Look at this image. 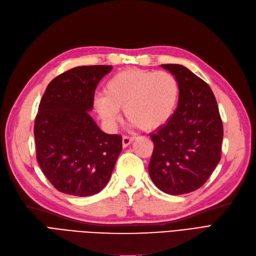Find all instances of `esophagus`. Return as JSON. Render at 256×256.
Segmentation results:
<instances>
[{
	"label": "esophagus",
	"instance_id": "34e87169",
	"mask_svg": "<svg viewBox=\"0 0 256 256\" xmlns=\"http://www.w3.org/2000/svg\"><path fill=\"white\" fill-rule=\"evenodd\" d=\"M134 136H122V147L126 148L127 146H129L132 142H134Z\"/></svg>",
	"mask_w": 256,
	"mask_h": 256
}]
</instances>
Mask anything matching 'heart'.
Wrapping results in <instances>:
<instances>
[{
    "instance_id": "b5f03b06",
    "label": "heart",
    "mask_w": 256,
    "mask_h": 256,
    "mask_svg": "<svg viewBox=\"0 0 256 256\" xmlns=\"http://www.w3.org/2000/svg\"><path fill=\"white\" fill-rule=\"evenodd\" d=\"M178 98L180 84L172 74L132 68L112 76L105 86V94L98 96L94 105L110 126L120 118V109H124L132 125L152 131L174 114Z\"/></svg>"
}]
</instances>
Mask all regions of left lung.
Returning <instances> with one entry per match:
<instances>
[{
  "label": "left lung",
  "instance_id": "1",
  "mask_svg": "<svg viewBox=\"0 0 256 256\" xmlns=\"http://www.w3.org/2000/svg\"><path fill=\"white\" fill-rule=\"evenodd\" d=\"M180 84L174 114L151 140L149 176L162 192L180 196L200 188L220 160L224 136L218 106L209 85L178 64H164Z\"/></svg>",
  "mask_w": 256,
  "mask_h": 256
}]
</instances>
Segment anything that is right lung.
<instances>
[{
  "label": "right lung",
  "mask_w": 256,
  "mask_h": 256,
  "mask_svg": "<svg viewBox=\"0 0 256 256\" xmlns=\"http://www.w3.org/2000/svg\"><path fill=\"white\" fill-rule=\"evenodd\" d=\"M112 66H78L50 82L34 122L36 160L60 192L89 196L103 190L122 152V136L102 131L88 112Z\"/></svg>",
  "instance_id": "right-lung-1"
}]
</instances>
